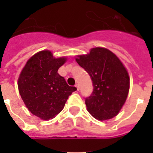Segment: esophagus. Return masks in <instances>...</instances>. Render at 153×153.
<instances>
[{"label": "esophagus", "instance_id": "esophagus-1", "mask_svg": "<svg viewBox=\"0 0 153 153\" xmlns=\"http://www.w3.org/2000/svg\"><path fill=\"white\" fill-rule=\"evenodd\" d=\"M75 86H76V89H77V90H79V84H78V83H76V84Z\"/></svg>", "mask_w": 153, "mask_h": 153}]
</instances>
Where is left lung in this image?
<instances>
[{"label": "left lung", "mask_w": 153, "mask_h": 153, "mask_svg": "<svg viewBox=\"0 0 153 153\" xmlns=\"http://www.w3.org/2000/svg\"><path fill=\"white\" fill-rule=\"evenodd\" d=\"M88 73L93 83L91 95L85 98L87 110L99 120L116 117L128 96L129 76L116 55L105 48L96 47L87 55L76 58Z\"/></svg>", "instance_id": "left-lung-1"}]
</instances>
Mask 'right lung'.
Returning a JSON list of instances; mask_svg holds the SVG:
<instances>
[{"mask_svg": "<svg viewBox=\"0 0 153 153\" xmlns=\"http://www.w3.org/2000/svg\"><path fill=\"white\" fill-rule=\"evenodd\" d=\"M65 61V57H53L51 51H40L27 62L19 76L23 101L31 113L42 120H50L60 113L69 96L76 90L57 73Z\"/></svg>", "mask_w": 153, "mask_h": 153, "instance_id": "1", "label": "right lung"}]
</instances>
